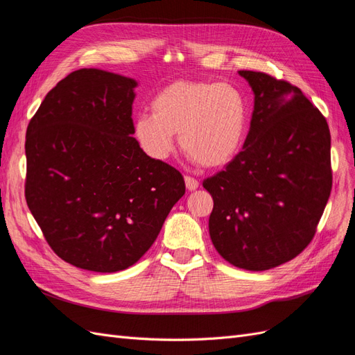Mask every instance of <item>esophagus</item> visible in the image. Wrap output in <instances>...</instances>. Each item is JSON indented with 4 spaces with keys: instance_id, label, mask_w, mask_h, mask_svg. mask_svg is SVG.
<instances>
[{
    "instance_id": "34e87169",
    "label": "esophagus",
    "mask_w": 355,
    "mask_h": 355,
    "mask_svg": "<svg viewBox=\"0 0 355 355\" xmlns=\"http://www.w3.org/2000/svg\"><path fill=\"white\" fill-rule=\"evenodd\" d=\"M185 185H187L188 191H196L200 185V182L194 178H191V176H185Z\"/></svg>"
}]
</instances>
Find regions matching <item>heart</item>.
Wrapping results in <instances>:
<instances>
[{
  "mask_svg": "<svg viewBox=\"0 0 355 355\" xmlns=\"http://www.w3.org/2000/svg\"><path fill=\"white\" fill-rule=\"evenodd\" d=\"M153 114L135 118V135L154 159H166L175 149V135L189 158L206 167L228 164L244 141L247 105L231 84L178 80L151 103Z\"/></svg>",
  "mask_w": 355,
  "mask_h": 355,
  "instance_id": "obj_1",
  "label": "heart"
}]
</instances>
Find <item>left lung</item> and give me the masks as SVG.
I'll return each instance as SVG.
<instances>
[{"instance_id": "1", "label": "left lung", "mask_w": 355, "mask_h": 355, "mask_svg": "<svg viewBox=\"0 0 355 355\" xmlns=\"http://www.w3.org/2000/svg\"><path fill=\"white\" fill-rule=\"evenodd\" d=\"M254 93L243 151L202 187L213 197L214 249L231 265L266 271L314 239L331 191L330 130L296 85L239 71Z\"/></svg>"}]
</instances>
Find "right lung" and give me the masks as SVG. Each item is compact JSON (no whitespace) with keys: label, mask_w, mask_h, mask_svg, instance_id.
Instances as JSON below:
<instances>
[{"label":"right lung","mask_w":355,"mask_h":355,"mask_svg":"<svg viewBox=\"0 0 355 355\" xmlns=\"http://www.w3.org/2000/svg\"><path fill=\"white\" fill-rule=\"evenodd\" d=\"M136 85L102 69L73 71L26 128L28 207L51 250L81 270L136 263L185 194L180 171L132 136Z\"/></svg>","instance_id":"add662e5"}]
</instances>
